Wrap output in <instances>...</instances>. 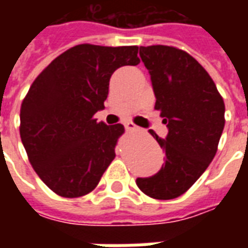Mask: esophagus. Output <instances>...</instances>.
I'll return each mask as SVG.
<instances>
[{"instance_id": "34e87169", "label": "esophagus", "mask_w": 248, "mask_h": 248, "mask_svg": "<svg viewBox=\"0 0 248 248\" xmlns=\"http://www.w3.org/2000/svg\"><path fill=\"white\" fill-rule=\"evenodd\" d=\"M124 127H126V130H129V131H134V130H140V127H138L137 124H133V122H127V124H124Z\"/></svg>"}]
</instances>
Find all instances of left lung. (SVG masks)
<instances>
[{
  "label": "left lung",
  "instance_id": "8db88e82",
  "mask_svg": "<svg viewBox=\"0 0 248 248\" xmlns=\"http://www.w3.org/2000/svg\"><path fill=\"white\" fill-rule=\"evenodd\" d=\"M150 71L155 110L169 127L166 140L150 130L166 153L154 177L138 178L137 186L154 199H174L197 182L218 150L224 127V102L213 78L187 51L175 46H140Z\"/></svg>",
  "mask_w": 248,
  "mask_h": 248
}]
</instances>
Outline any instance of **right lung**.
Returning <instances> with one entry per match:
<instances>
[{"label":"right lung","instance_id":"1","mask_svg":"<svg viewBox=\"0 0 248 248\" xmlns=\"http://www.w3.org/2000/svg\"><path fill=\"white\" fill-rule=\"evenodd\" d=\"M138 50V46H73L31 83L21 105L19 135L34 171L57 195L92 192L115 158L124 124L108 126L94 114L103 108L114 71L140 63Z\"/></svg>","mask_w":248,"mask_h":248}]
</instances>
